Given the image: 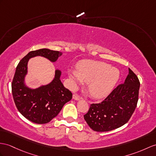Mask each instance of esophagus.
I'll return each instance as SVG.
<instances>
[{
    "label": "esophagus",
    "instance_id": "34e87169",
    "mask_svg": "<svg viewBox=\"0 0 156 156\" xmlns=\"http://www.w3.org/2000/svg\"><path fill=\"white\" fill-rule=\"evenodd\" d=\"M73 98L75 101H79L81 98V97H79L78 94H74L73 95Z\"/></svg>",
    "mask_w": 156,
    "mask_h": 156
}]
</instances>
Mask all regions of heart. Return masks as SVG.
Segmentation results:
<instances>
[{"instance_id": "obj_1", "label": "heart", "mask_w": 156, "mask_h": 156, "mask_svg": "<svg viewBox=\"0 0 156 156\" xmlns=\"http://www.w3.org/2000/svg\"><path fill=\"white\" fill-rule=\"evenodd\" d=\"M68 75L73 88L83 83H88V91L94 98L107 97L112 92L120 79L119 70L101 62L85 60L79 63L77 70L71 69Z\"/></svg>"}]
</instances>
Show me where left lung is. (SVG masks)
Segmentation results:
<instances>
[{"instance_id":"1","label":"left lung","mask_w":156,"mask_h":156,"mask_svg":"<svg viewBox=\"0 0 156 156\" xmlns=\"http://www.w3.org/2000/svg\"><path fill=\"white\" fill-rule=\"evenodd\" d=\"M124 84L114 89L101 103L90 105L84 119L96 132H108L126 124L137 105L140 81L136 74L128 69Z\"/></svg>"}]
</instances>
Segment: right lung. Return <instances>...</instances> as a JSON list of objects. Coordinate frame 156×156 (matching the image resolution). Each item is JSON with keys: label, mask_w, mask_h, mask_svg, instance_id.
Here are the masks:
<instances>
[{"label": "right lung", "mask_w": 156, "mask_h": 156, "mask_svg": "<svg viewBox=\"0 0 156 156\" xmlns=\"http://www.w3.org/2000/svg\"><path fill=\"white\" fill-rule=\"evenodd\" d=\"M62 52L44 48L29 52L16 67L12 83V93L18 111L26 119L36 124H46L58 115L66 102L72 98L71 91L61 81L62 71L55 69L54 78L47 85L36 89L26 84L30 59L41 56L56 62Z\"/></svg>", "instance_id": "add662e5"}]
</instances>
